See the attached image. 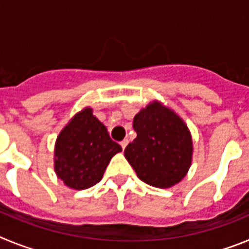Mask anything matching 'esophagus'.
<instances>
[{
    "mask_svg": "<svg viewBox=\"0 0 249 249\" xmlns=\"http://www.w3.org/2000/svg\"><path fill=\"white\" fill-rule=\"evenodd\" d=\"M121 147H122V148L123 149H124V148H126V147H127V144H128V140H123V141H121Z\"/></svg>",
    "mask_w": 249,
    "mask_h": 249,
    "instance_id": "1",
    "label": "esophagus"
}]
</instances>
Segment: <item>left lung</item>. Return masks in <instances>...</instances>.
I'll list each match as a JSON object with an SVG mask.
<instances>
[{
	"label": "left lung",
	"instance_id": "left-lung-1",
	"mask_svg": "<svg viewBox=\"0 0 249 249\" xmlns=\"http://www.w3.org/2000/svg\"><path fill=\"white\" fill-rule=\"evenodd\" d=\"M137 137L124 149V157L137 177L157 188H169L186 177L193 156L190 128L172 108L149 102L133 118Z\"/></svg>",
	"mask_w": 249,
	"mask_h": 249
}]
</instances>
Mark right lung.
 <instances>
[{"instance_id": "add662e5", "label": "right lung", "mask_w": 249, "mask_h": 249, "mask_svg": "<svg viewBox=\"0 0 249 249\" xmlns=\"http://www.w3.org/2000/svg\"><path fill=\"white\" fill-rule=\"evenodd\" d=\"M122 151L91 107L77 112L54 143V172L72 190H86L102 179L109 160Z\"/></svg>"}]
</instances>
